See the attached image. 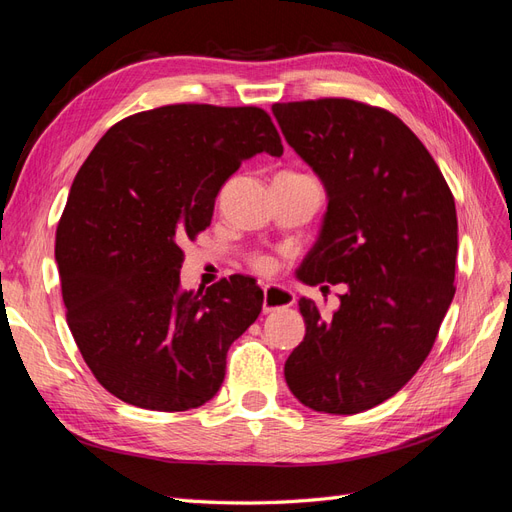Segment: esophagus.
<instances>
[{"mask_svg":"<svg viewBox=\"0 0 512 512\" xmlns=\"http://www.w3.org/2000/svg\"><path fill=\"white\" fill-rule=\"evenodd\" d=\"M296 302V294L283 285L268 283L264 285V313H272L279 309H287Z\"/></svg>","mask_w":512,"mask_h":512,"instance_id":"obj_1","label":"esophagus"}]
</instances>
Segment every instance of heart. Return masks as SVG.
<instances>
[{
  "label": "heart",
  "instance_id": "1",
  "mask_svg": "<svg viewBox=\"0 0 512 512\" xmlns=\"http://www.w3.org/2000/svg\"><path fill=\"white\" fill-rule=\"evenodd\" d=\"M253 266H255V270H259V272H270V270H272V261L266 259V257H257V259L253 261Z\"/></svg>",
  "mask_w": 512,
  "mask_h": 512
}]
</instances>
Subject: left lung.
Listing matches in <instances>:
<instances>
[{"instance_id": "left-lung-1", "label": "left lung", "mask_w": 512, "mask_h": 512, "mask_svg": "<svg viewBox=\"0 0 512 512\" xmlns=\"http://www.w3.org/2000/svg\"><path fill=\"white\" fill-rule=\"evenodd\" d=\"M272 113L328 195L298 279L347 285L328 319L300 298L306 334L285 382L315 412L371 410L420 369L455 296V199L425 145L386 109L319 98L276 102Z\"/></svg>"}]
</instances>
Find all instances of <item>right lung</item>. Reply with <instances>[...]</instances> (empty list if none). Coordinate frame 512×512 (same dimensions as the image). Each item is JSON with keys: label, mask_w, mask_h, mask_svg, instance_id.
Returning a JSON list of instances; mask_svg holds the SVG:
<instances>
[{"label": "right lung", "mask_w": 512, "mask_h": 512, "mask_svg": "<svg viewBox=\"0 0 512 512\" xmlns=\"http://www.w3.org/2000/svg\"><path fill=\"white\" fill-rule=\"evenodd\" d=\"M283 154L259 107L167 105L111 126L57 225L66 321L94 377L124 403L186 412L221 388L231 343L264 304L251 276L182 291V242L212 221L242 160Z\"/></svg>", "instance_id": "obj_1"}]
</instances>
